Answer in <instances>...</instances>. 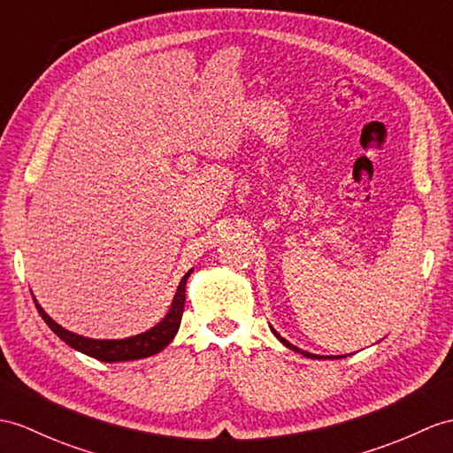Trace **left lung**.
<instances>
[{
  "instance_id": "8db88e82",
  "label": "left lung",
  "mask_w": 453,
  "mask_h": 453,
  "mask_svg": "<svg viewBox=\"0 0 453 453\" xmlns=\"http://www.w3.org/2000/svg\"><path fill=\"white\" fill-rule=\"evenodd\" d=\"M273 330V334L274 336H277L280 342H282V344L286 346V348H290V349H294V351H297V354H302V356H305V357H310V359H326V357H323V356H315V354H310V351H303V349H300V348H296L294 344H290V342L288 340H286V338H282L279 333H277V330H274V328H271ZM338 357H346V356H338ZM336 357V359H338ZM328 359H334V357H328Z\"/></svg>"
}]
</instances>
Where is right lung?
Returning <instances> with one entry per match:
<instances>
[{
  "label": "right lung",
  "instance_id": "add662e5",
  "mask_svg": "<svg viewBox=\"0 0 453 453\" xmlns=\"http://www.w3.org/2000/svg\"><path fill=\"white\" fill-rule=\"evenodd\" d=\"M192 271L194 269H190L182 277L179 288H176V294L173 297L169 313L165 315L156 326L146 330V333L130 336V338H123V340H94V338L74 334V333H71V330L63 328L61 325L55 323L53 319L42 310V305L36 302V297H35V303H36V310H38L40 317L46 321V325L53 330V333L58 334L65 342V344H69L71 348L82 351V354L96 357L99 361H105V363L142 359V357H150V356L159 354L161 349H165L171 344L174 334L179 333L180 319H182V311H184V302H186V280H188Z\"/></svg>",
  "mask_w": 453,
  "mask_h": 453
}]
</instances>
